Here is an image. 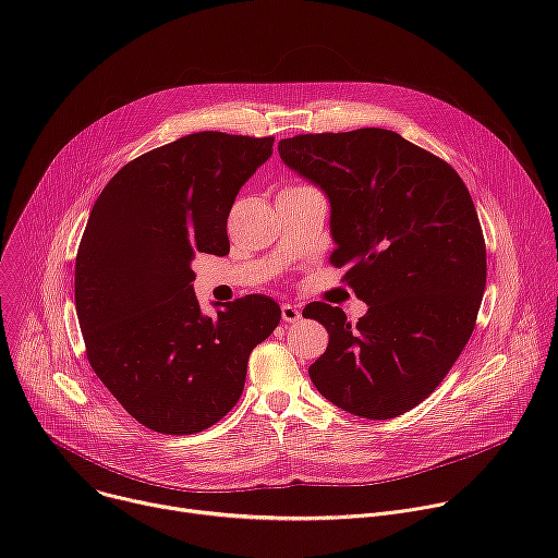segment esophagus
<instances>
[{
    "instance_id": "obj_1",
    "label": "esophagus",
    "mask_w": 558,
    "mask_h": 558,
    "mask_svg": "<svg viewBox=\"0 0 558 558\" xmlns=\"http://www.w3.org/2000/svg\"><path fill=\"white\" fill-rule=\"evenodd\" d=\"M280 311H282V323H287V325H295V323H300V317H302V311H300V308H298L295 304L282 302Z\"/></svg>"
}]
</instances>
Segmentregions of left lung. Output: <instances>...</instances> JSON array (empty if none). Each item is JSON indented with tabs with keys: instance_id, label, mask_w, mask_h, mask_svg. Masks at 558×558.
I'll return each mask as SVG.
<instances>
[{
	"instance_id": "1",
	"label": "left lung",
	"mask_w": 558,
	"mask_h": 558,
	"mask_svg": "<svg viewBox=\"0 0 558 558\" xmlns=\"http://www.w3.org/2000/svg\"><path fill=\"white\" fill-rule=\"evenodd\" d=\"M282 161L331 201L333 267L368 304L351 325L313 302L302 315L329 331L308 366L329 402L366 420L409 413L468 344L486 289V241L461 177L392 130L298 134Z\"/></svg>"
}]
</instances>
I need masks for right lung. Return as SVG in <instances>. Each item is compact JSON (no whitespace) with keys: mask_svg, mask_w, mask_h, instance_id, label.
Returning <instances> with one entry per match:
<instances>
[{"mask_svg":"<svg viewBox=\"0 0 558 558\" xmlns=\"http://www.w3.org/2000/svg\"><path fill=\"white\" fill-rule=\"evenodd\" d=\"M274 136L196 132L141 154L99 194L74 263L86 355L145 428L194 435L241 400L252 351L280 323L267 295L201 313L194 252L229 254L227 216Z\"/></svg>","mask_w":558,"mask_h":558,"instance_id":"add662e5","label":"right lung"}]
</instances>
